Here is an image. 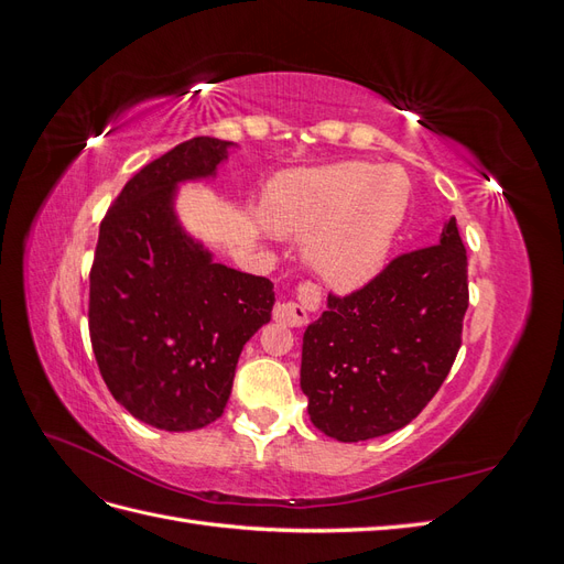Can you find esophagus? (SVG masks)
I'll return each instance as SVG.
<instances>
[{
    "label": "esophagus",
    "instance_id": "1",
    "mask_svg": "<svg viewBox=\"0 0 564 564\" xmlns=\"http://www.w3.org/2000/svg\"><path fill=\"white\" fill-rule=\"evenodd\" d=\"M319 305V292L317 286L311 282L299 284L296 301H280L275 308H272V317L278 322L286 324V327H303L308 324V315Z\"/></svg>",
    "mask_w": 564,
    "mask_h": 564
}]
</instances>
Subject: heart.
I'll return each instance as SVG.
<instances>
[{"mask_svg":"<svg viewBox=\"0 0 564 564\" xmlns=\"http://www.w3.org/2000/svg\"><path fill=\"white\" fill-rule=\"evenodd\" d=\"M406 193L395 166L340 162L301 169L268 185L261 218L280 237H305V259L319 280L348 292L383 268Z\"/></svg>","mask_w":564,"mask_h":564,"instance_id":"1","label":"heart"}]
</instances>
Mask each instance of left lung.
<instances>
[{"mask_svg": "<svg viewBox=\"0 0 564 564\" xmlns=\"http://www.w3.org/2000/svg\"><path fill=\"white\" fill-rule=\"evenodd\" d=\"M468 311V256L456 218L437 245L400 253L303 334L301 390L324 435L360 442L400 431L456 360Z\"/></svg>", "mask_w": 564, "mask_h": 564, "instance_id": "obj_1", "label": "left lung"}]
</instances>
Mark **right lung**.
Returning a JSON list of instances; mask_svg holds the SVG:
<instances>
[{"label":"right lung","mask_w":564,"mask_h":564,"mask_svg":"<svg viewBox=\"0 0 564 564\" xmlns=\"http://www.w3.org/2000/svg\"><path fill=\"white\" fill-rule=\"evenodd\" d=\"M228 141L197 135L135 174L100 220L89 336L112 398L162 431H197L228 404L247 340L270 322L268 278L212 261L174 214L181 181L214 176Z\"/></svg>","instance_id":"add662e5"}]
</instances>
